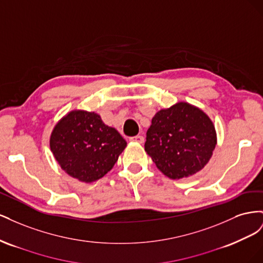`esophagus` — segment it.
<instances>
[{"instance_id": "1", "label": "esophagus", "mask_w": 263, "mask_h": 263, "mask_svg": "<svg viewBox=\"0 0 263 263\" xmlns=\"http://www.w3.org/2000/svg\"><path fill=\"white\" fill-rule=\"evenodd\" d=\"M129 140H130V141H133V142H138V144H144V141H145L144 137L140 136V135H137V136L130 137V138H129Z\"/></svg>"}]
</instances>
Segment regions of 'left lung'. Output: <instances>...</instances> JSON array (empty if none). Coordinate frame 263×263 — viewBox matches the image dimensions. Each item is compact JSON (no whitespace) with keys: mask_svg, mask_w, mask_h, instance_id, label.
Listing matches in <instances>:
<instances>
[{"mask_svg":"<svg viewBox=\"0 0 263 263\" xmlns=\"http://www.w3.org/2000/svg\"><path fill=\"white\" fill-rule=\"evenodd\" d=\"M216 144L212 119L198 107L179 102L153 117L145 150L165 177L180 180L201 171Z\"/></svg>","mask_w":263,"mask_h":263,"instance_id":"obj_1","label":"left lung"}]
</instances>
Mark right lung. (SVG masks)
Instances as JSON below:
<instances>
[{
    "instance_id": "1",
    "label": "right lung",
    "mask_w": 263,
    "mask_h": 263,
    "mask_svg": "<svg viewBox=\"0 0 263 263\" xmlns=\"http://www.w3.org/2000/svg\"><path fill=\"white\" fill-rule=\"evenodd\" d=\"M49 144L60 168L84 183L98 181L112 170L127 146L99 114L82 109L71 110L55 124Z\"/></svg>"
}]
</instances>
